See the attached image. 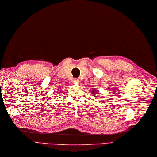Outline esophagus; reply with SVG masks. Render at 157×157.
I'll use <instances>...</instances> for the list:
<instances>
[{
  "label": "esophagus",
  "instance_id": "esophagus-1",
  "mask_svg": "<svg viewBox=\"0 0 157 157\" xmlns=\"http://www.w3.org/2000/svg\"><path fill=\"white\" fill-rule=\"evenodd\" d=\"M73 82H78V80L77 78H73Z\"/></svg>",
  "mask_w": 157,
  "mask_h": 157
}]
</instances>
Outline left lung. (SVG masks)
<instances>
[{
  "label": "left lung",
  "mask_w": 157,
  "mask_h": 157,
  "mask_svg": "<svg viewBox=\"0 0 157 157\" xmlns=\"http://www.w3.org/2000/svg\"><path fill=\"white\" fill-rule=\"evenodd\" d=\"M97 91L96 90H94V89H93V93H96H96H95V92H96Z\"/></svg>",
  "instance_id": "obj_1"
}]
</instances>
